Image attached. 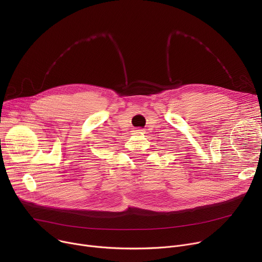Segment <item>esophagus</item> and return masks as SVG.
<instances>
[{"instance_id":"34e87169","label":"esophagus","mask_w":262,"mask_h":262,"mask_svg":"<svg viewBox=\"0 0 262 262\" xmlns=\"http://www.w3.org/2000/svg\"><path fill=\"white\" fill-rule=\"evenodd\" d=\"M142 132H143L142 129H136V130H135V134H142Z\"/></svg>"}]
</instances>
